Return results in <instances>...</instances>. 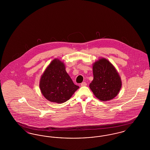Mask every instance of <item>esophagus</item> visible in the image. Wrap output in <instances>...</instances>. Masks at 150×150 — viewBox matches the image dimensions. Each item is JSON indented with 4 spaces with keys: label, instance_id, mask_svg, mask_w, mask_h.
I'll use <instances>...</instances> for the list:
<instances>
[{
    "label": "esophagus",
    "instance_id": "obj_1",
    "mask_svg": "<svg viewBox=\"0 0 150 150\" xmlns=\"http://www.w3.org/2000/svg\"><path fill=\"white\" fill-rule=\"evenodd\" d=\"M86 85H87V84H86V82H83V83H81V86H86Z\"/></svg>",
    "mask_w": 150,
    "mask_h": 150
}]
</instances>
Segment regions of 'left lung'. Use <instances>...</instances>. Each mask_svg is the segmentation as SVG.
I'll return each mask as SVG.
<instances>
[{
	"mask_svg": "<svg viewBox=\"0 0 150 150\" xmlns=\"http://www.w3.org/2000/svg\"><path fill=\"white\" fill-rule=\"evenodd\" d=\"M93 81L89 87L95 96L102 101L113 99L121 87L120 77L114 66L105 58H101L93 66Z\"/></svg>",
	"mask_w": 150,
	"mask_h": 150,
	"instance_id": "obj_1",
	"label": "left lung"
}]
</instances>
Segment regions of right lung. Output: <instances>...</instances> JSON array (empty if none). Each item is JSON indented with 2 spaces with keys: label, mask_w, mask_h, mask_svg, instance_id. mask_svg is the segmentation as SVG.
<instances>
[{
  "label": "right lung",
  "mask_w": 150,
  "mask_h": 150,
  "mask_svg": "<svg viewBox=\"0 0 150 150\" xmlns=\"http://www.w3.org/2000/svg\"><path fill=\"white\" fill-rule=\"evenodd\" d=\"M39 86L47 100L57 103L68 100L79 88L66 71L64 63L57 59L53 60L45 70Z\"/></svg>",
  "instance_id": "right-lung-1"
}]
</instances>
